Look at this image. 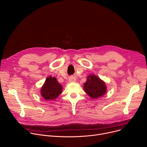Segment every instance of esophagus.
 <instances>
[{"label": "esophagus", "instance_id": "34e87169", "mask_svg": "<svg viewBox=\"0 0 147 147\" xmlns=\"http://www.w3.org/2000/svg\"><path fill=\"white\" fill-rule=\"evenodd\" d=\"M76 79L74 77H71L69 79L70 82H76Z\"/></svg>", "mask_w": 147, "mask_h": 147}]
</instances>
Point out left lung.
<instances>
[{"instance_id": "obj_1", "label": "left lung", "mask_w": 147, "mask_h": 147, "mask_svg": "<svg viewBox=\"0 0 147 147\" xmlns=\"http://www.w3.org/2000/svg\"><path fill=\"white\" fill-rule=\"evenodd\" d=\"M83 87L85 92L93 99L103 96L107 92V86L105 82L93 74L88 76Z\"/></svg>"}]
</instances>
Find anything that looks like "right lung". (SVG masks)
Masks as SVG:
<instances>
[{
  "label": "right lung",
  "mask_w": 147,
  "mask_h": 147,
  "mask_svg": "<svg viewBox=\"0 0 147 147\" xmlns=\"http://www.w3.org/2000/svg\"><path fill=\"white\" fill-rule=\"evenodd\" d=\"M62 92V86L55 77H47L41 88L40 94L46 100H55Z\"/></svg>",
  "instance_id": "right-lung-1"
}]
</instances>
